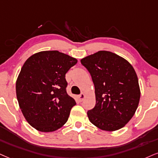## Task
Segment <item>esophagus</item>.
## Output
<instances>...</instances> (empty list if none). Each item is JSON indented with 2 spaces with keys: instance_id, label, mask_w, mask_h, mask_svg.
<instances>
[{
  "instance_id": "1",
  "label": "esophagus",
  "mask_w": 158,
  "mask_h": 158,
  "mask_svg": "<svg viewBox=\"0 0 158 158\" xmlns=\"http://www.w3.org/2000/svg\"><path fill=\"white\" fill-rule=\"evenodd\" d=\"M85 97V95L83 94V93H82V94L78 95V100L81 102V101H83V100H84Z\"/></svg>"
}]
</instances>
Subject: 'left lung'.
Segmentation results:
<instances>
[{"mask_svg": "<svg viewBox=\"0 0 158 158\" xmlns=\"http://www.w3.org/2000/svg\"><path fill=\"white\" fill-rule=\"evenodd\" d=\"M94 83L96 104L89 119L102 130L121 129L133 117L140 100V89L133 67L109 51H98L81 60Z\"/></svg>", "mask_w": 158, "mask_h": 158, "instance_id": "obj_1", "label": "left lung"}]
</instances>
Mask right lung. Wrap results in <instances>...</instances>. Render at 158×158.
Returning a JSON list of instances; mask_svg holds the SVG:
<instances>
[{
	"label": "right lung",
	"instance_id": "1",
	"mask_svg": "<svg viewBox=\"0 0 158 158\" xmlns=\"http://www.w3.org/2000/svg\"><path fill=\"white\" fill-rule=\"evenodd\" d=\"M77 59L57 51L37 52L23 64L16 83L19 108L27 122L41 132L61 127L76 102L67 92L65 75Z\"/></svg>",
	"mask_w": 158,
	"mask_h": 158
}]
</instances>
